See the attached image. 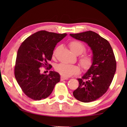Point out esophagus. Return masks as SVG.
I'll list each match as a JSON object with an SVG mask.
<instances>
[{"mask_svg":"<svg viewBox=\"0 0 127 127\" xmlns=\"http://www.w3.org/2000/svg\"><path fill=\"white\" fill-rule=\"evenodd\" d=\"M68 79L67 77H63V76H61V81H64V80H68Z\"/></svg>","mask_w":127,"mask_h":127,"instance_id":"1","label":"esophagus"}]
</instances>
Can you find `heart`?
<instances>
[{"instance_id":"obj_1","label":"heart","mask_w":127,"mask_h":127,"mask_svg":"<svg viewBox=\"0 0 127 127\" xmlns=\"http://www.w3.org/2000/svg\"><path fill=\"white\" fill-rule=\"evenodd\" d=\"M69 47L72 53L76 55H80L85 52L86 50L85 46L81 42L77 40H73L69 42ZM56 51L53 53L55 56ZM79 64L83 71H86L90 70L94 63L93 56L91 53H85L79 58ZM57 72L64 77H69L74 75H77L80 72V67L77 65L61 63L56 66Z\"/></svg>"}]
</instances>
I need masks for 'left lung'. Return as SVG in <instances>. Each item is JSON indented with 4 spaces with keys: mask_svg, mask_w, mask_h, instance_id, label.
<instances>
[{
    "mask_svg": "<svg viewBox=\"0 0 127 127\" xmlns=\"http://www.w3.org/2000/svg\"><path fill=\"white\" fill-rule=\"evenodd\" d=\"M70 35L87 43L93 51L94 57L92 68L81 79H77L79 86L73 92V95L81 102L94 101L106 92L114 79L116 70L114 51L107 40L94 32Z\"/></svg>",
    "mask_w": 127,
    "mask_h": 127,
    "instance_id": "obj_1",
    "label": "left lung"
}]
</instances>
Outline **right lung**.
<instances>
[{
  "mask_svg": "<svg viewBox=\"0 0 127 127\" xmlns=\"http://www.w3.org/2000/svg\"><path fill=\"white\" fill-rule=\"evenodd\" d=\"M66 33L57 34L40 31L28 37L18 48L14 68L15 76L23 92L35 100L46 98L60 81L58 72L50 71L42 74L41 67L50 70L48 63L52 59L53 50Z\"/></svg>",
  "mask_w": 127,
  "mask_h": 127,
  "instance_id": "1",
  "label": "right lung"
}]
</instances>
